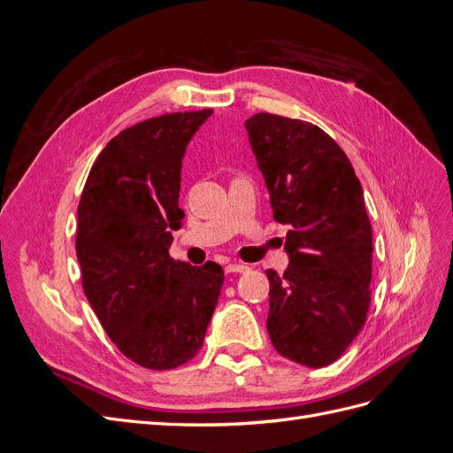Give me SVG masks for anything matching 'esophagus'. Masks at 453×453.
I'll return each instance as SVG.
<instances>
[{
	"mask_svg": "<svg viewBox=\"0 0 453 453\" xmlns=\"http://www.w3.org/2000/svg\"><path fill=\"white\" fill-rule=\"evenodd\" d=\"M225 270H226V273H242V272H248L250 266L243 265V263H232Z\"/></svg>",
	"mask_w": 453,
	"mask_h": 453,
	"instance_id": "obj_1",
	"label": "esophagus"
}]
</instances>
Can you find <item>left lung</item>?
Masks as SVG:
<instances>
[{"instance_id": "8db88e82", "label": "left lung", "mask_w": 453, "mask_h": 453, "mask_svg": "<svg viewBox=\"0 0 453 453\" xmlns=\"http://www.w3.org/2000/svg\"><path fill=\"white\" fill-rule=\"evenodd\" d=\"M273 219L289 226L283 276L266 270L273 348L298 365L334 363L366 321L372 226L344 150L319 127L257 113L245 120Z\"/></svg>"}]
</instances>
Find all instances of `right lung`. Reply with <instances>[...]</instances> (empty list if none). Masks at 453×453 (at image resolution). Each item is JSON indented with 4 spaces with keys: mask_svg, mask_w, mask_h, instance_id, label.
<instances>
[{
    "mask_svg": "<svg viewBox=\"0 0 453 453\" xmlns=\"http://www.w3.org/2000/svg\"><path fill=\"white\" fill-rule=\"evenodd\" d=\"M211 109L147 119L96 158L77 210L83 289L107 336L135 365L170 370L203 344L225 281L217 263L170 257L183 225L181 166Z\"/></svg>",
    "mask_w": 453,
    "mask_h": 453,
    "instance_id": "add662e5",
    "label": "right lung"
}]
</instances>
